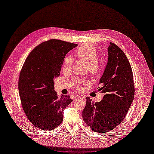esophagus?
<instances>
[{
	"instance_id": "1",
	"label": "esophagus",
	"mask_w": 154,
	"mask_h": 154,
	"mask_svg": "<svg viewBox=\"0 0 154 154\" xmlns=\"http://www.w3.org/2000/svg\"><path fill=\"white\" fill-rule=\"evenodd\" d=\"M81 99V97L79 96H75V97H74V99L75 100H77V99Z\"/></svg>"
}]
</instances>
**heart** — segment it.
I'll return each instance as SVG.
<instances>
[{
  "mask_svg": "<svg viewBox=\"0 0 154 154\" xmlns=\"http://www.w3.org/2000/svg\"><path fill=\"white\" fill-rule=\"evenodd\" d=\"M77 58L81 61L87 64L88 70L91 74L97 73L100 69V64L96 59L97 53L95 46L90 44L82 45L77 51ZM73 66V58L71 56H67L64 60L63 69L69 71Z\"/></svg>",
  "mask_w": 154,
  "mask_h": 154,
  "instance_id": "1",
  "label": "heart"
}]
</instances>
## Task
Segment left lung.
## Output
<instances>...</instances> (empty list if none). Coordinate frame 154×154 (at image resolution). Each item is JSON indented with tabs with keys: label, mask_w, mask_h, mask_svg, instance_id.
Wrapping results in <instances>:
<instances>
[{
	"label": "left lung",
	"mask_w": 154,
	"mask_h": 154,
	"mask_svg": "<svg viewBox=\"0 0 154 154\" xmlns=\"http://www.w3.org/2000/svg\"><path fill=\"white\" fill-rule=\"evenodd\" d=\"M108 63L100 79L98 91L104 93L102 100L94 103L87 97L82 117L96 132H108L124 119L134 97L132 70L123 51L110 43Z\"/></svg>",
	"instance_id": "left-lung-1"
}]
</instances>
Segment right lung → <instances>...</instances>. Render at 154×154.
I'll return each instance as SVG.
<instances>
[{
	"label": "right lung",
	"instance_id": "1",
	"mask_svg": "<svg viewBox=\"0 0 154 154\" xmlns=\"http://www.w3.org/2000/svg\"><path fill=\"white\" fill-rule=\"evenodd\" d=\"M77 44L51 39L35 47L26 58L19 79L23 109L29 120L44 131L58 127L63 111L72 102L69 95L58 97L54 79L60 76L66 55Z\"/></svg>",
	"mask_w": 154,
	"mask_h": 154
}]
</instances>
